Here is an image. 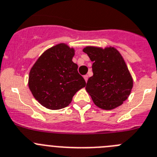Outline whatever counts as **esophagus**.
Instances as JSON below:
<instances>
[{
	"label": "esophagus",
	"mask_w": 157,
	"mask_h": 157,
	"mask_svg": "<svg viewBox=\"0 0 157 157\" xmlns=\"http://www.w3.org/2000/svg\"><path fill=\"white\" fill-rule=\"evenodd\" d=\"M84 80H85V81H88V75H85V76H84Z\"/></svg>",
	"instance_id": "34e87169"
}]
</instances>
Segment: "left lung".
<instances>
[{"label": "left lung", "mask_w": 157, "mask_h": 157, "mask_svg": "<svg viewBox=\"0 0 157 157\" xmlns=\"http://www.w3.org/2000/svg\"><path fill=\"white\" fill-rule=\"evenodd\" d=\"M93 62V76L86 89L99 108L112 110L126 100L133 88V78L123 58L114 47L86 46L83 50Z\"/></svg>", "instance_id": "1"}]
</instances>
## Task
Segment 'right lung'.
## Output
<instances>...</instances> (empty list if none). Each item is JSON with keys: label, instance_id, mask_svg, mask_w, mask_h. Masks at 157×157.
<instances>
[{"label": "right lung", "instance_id": "add662e5", "mask_svg": "<svg viewBox=\"0 0 157 157\" xmlns=\"http://www.w3.org/2000/svg\"><path fill=\"white\" fill-rule=\"evenodd\" d=\"M75 50L60 43L46 50L29 73L28 86L41 105L50 110L69 106L77 91L86 82L72 61Z\"/></svg>", "mask_w": 157, "mask_h": 157}]
</instances>
